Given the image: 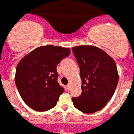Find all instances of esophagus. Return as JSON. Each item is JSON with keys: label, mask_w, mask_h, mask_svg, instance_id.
I'll return each mask as SVG.
<instances>
[{"label": "esophagus", "mask_w": 134, "mask_h": 134, "mask_svg": "<svg viewBox=\"0 0 134 134\" xmlns=\"http://www.w3.org/2000/svg\"><path fill=\"white\" fill-rule=\"evenodd\" d=\"M67 89H68V90L70 89V84H68V85H67Z\"/></svg>", "instance_id": "esophagus-1"}]
</instances>
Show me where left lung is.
I'll return each instance as SVG.
<instances>
[{"label":"left lung","mask_w":134,"mask_h":134,"mask_svg":"<svg viewBox=\"0 0 134 134\" xmlns=\"http://www.w3.org/2000/svg\"><path fill=\"white\" fill-rule=\"evenodd\" d=\"M72 52L80 66L82 94L72 97L76 109L93 113L105 107L115 92L118 73L115 62L102 49L93 46L73 47Z\"/></svg>","instance_id":"8db88e82"}]
</instances>
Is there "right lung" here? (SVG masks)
Instances as JSON below:
<instances>
[{"label":"right lung","instance_id":"1","mask_svg":"<svg viewBox=\"0 0 134 134\" xmlns=\"http://www.w3.org/2000/svg\"><path fill=\"white\" fill-rule=\"evenodd\" d=\"M70 53V49L44 46L35 49L17 65L15 83L27 105L37 111L55 107L64 88L57 82V66Z\"/></svg>","mask_w":134,"mask_h":134}]
</instances>
